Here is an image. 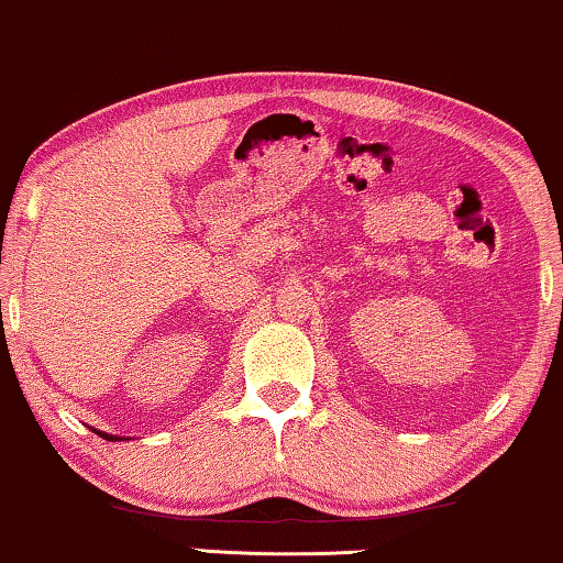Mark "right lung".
<instances>
[{"label":"right lung","mask_w":563,"mask_h":563,"mask_svg":"<svg viewBox=\"0 0 563 563\" xmlns=\"http://www.w3.org/2000/svg\"><path fill=\"white\" fill-rule=\"evenodd\" d=\"M93 433H97V437H101V439H107V441H124L122 437H117V433H104V431H99V429H91Z\"/></svg>","instance_id":"obj_1"}]
</instances>
